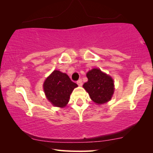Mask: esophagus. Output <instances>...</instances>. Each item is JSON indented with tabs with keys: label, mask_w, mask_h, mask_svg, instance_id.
I'll return each mask as SVG.
<instances>
[{
	"label": "esophagus",
	"mask_w": 153,
	"mask_h": 153,
	"mask_svg": "<svg viewBox=\"0 0 153 153\" xmlns=\"http://www.w3.org/2000/svg\"><path fill=\"white\" fill-rule=\"evenodd\" d=\"M77 85H78V86H82V84H83V83H82V79H79V80H77Z\"/></svg>",
	"instance_id": "1"
}]
</instances>
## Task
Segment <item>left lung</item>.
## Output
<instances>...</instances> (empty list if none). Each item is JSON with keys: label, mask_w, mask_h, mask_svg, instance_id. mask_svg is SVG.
<instances>
[{"label": "left lung", "mask_w": 153, "mask_h": 153, "mask_svg": "<svg viewBox=\"0 0 153 153\" xmlns=\"http://www.w3.org/2000/svg\"><path fill=\"white\" fill-rule=\"evenodd\" d=\"M88 81L83 87L91 99L98 104H103L111 100L114 92L113 79L98 69H93L86 74Z\"/></svg>", "instance_id": "1"}]
</instances>
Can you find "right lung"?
Masks as SVG:
<instances>
[{"label":"right lung","mask_w":153,"mask_h":153,"mask_svg":"<svg viewBox=\"0 0 153 153\" xmlns=\"http://www.w3.org/2000/svg\"><path fill=\"white\" fill-rule=\"evenodd\" d=\"M77 85L66 74L55 70L44 83L47 99L55 107H63L68 103L71 93Z\"/></svg>","instance_id":"1"}]
</instances>
